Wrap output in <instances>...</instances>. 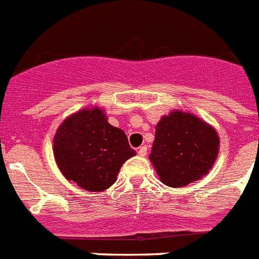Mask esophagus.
<instances>
[{"label": "esophagus", "mask_w": 259, "mask_h": 259, "mask_svg": "<svg viewBox=\"0 0 259 259\" xmlns=\"http://www.w3.org/2000/svg\"><path fill=\"white\" fill-rule=\"evenodd\" d=\"M138 154L141 155V157H145V155L148 154V146L145 145V146H141L140 149H138Z\"/></svg>", "instance_id": "obj_1"}]
</instances>
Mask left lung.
Returning a JSON list of instances; mask_svg holds the SVG:
<instances>
[{
  "label": "left lung",
  "instance_id": "8db88e82",
  "mask_svg": "<svg viewBox=\"0 0 259 259\" xmlns=\"http://www.w3.org/2000/svg\"><path fill=\"white\" fill-rule=\"evenodd\" d=\"M220 151L213 126L181 110L163 115L155 126L149 155L159 180L170 188H182L209 173Z\"/></svg>",
  "mask_w": 259,
  "mask_h": 259
}]
</instances>
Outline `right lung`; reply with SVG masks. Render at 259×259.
Here are the masks:
<instances>
[{
	"label": "right lung",
	"mask_w": 259,
	"mask_h": 259,
	"mask_svg": "<svg viewBox=\"0 0 259 259\" xmlns=\"http://www.w3.org/2000/svg\"><path fill=\"white\" fill-rule=\"evenodd\" d=\"M57 166L86 191H104L117 181L121 166L136 155L122 129L108 122L100 108L69 115L53 141Z\"/></svg>",
	"instance_id": "right-lung-1"
}]
</instances>
